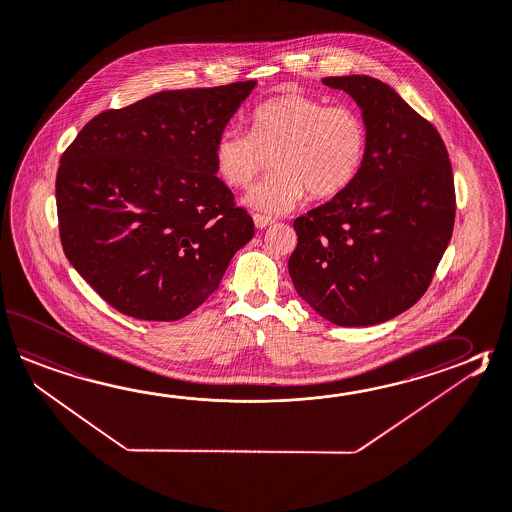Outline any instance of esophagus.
<instances>
[{
	"label": "esophagus",
	"instance_id": "esophagus-1",
	"mask_svg": "<svg viewBox=\"0 0 512 512\" xmlns=\"http://www.w3.org/2000/svg\"><path fill=\"white\" fill-rule=\"evenodd\" d=\"M253 222H255V228H257V230H264V228L272 226L275 220H273L272 217L261 215V213H253Z\"/></svg>",
	"mask_w": 512,
	"mask_h": 512
}]
</instances>
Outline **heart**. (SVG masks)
Segmentation results:
<instances>
[{
    "label": "heart",
    "mask_w": 512,
    "mask_h": 512,
    "mask_svg": "<svg viewBox=\"0 0 512 512\" xmlns=\"http://www.w3.org/2000/svg\"><path fill=\"white\" fill-rule=\"evenodd\" d=\"M251 131L222 127L213 160L219 177L235 189L250 186L273 153L270 177L253 189L255 208L282 213L310 193L328 199L348 188L363 166L366 126L352 105H326L301 91H288L257 105Z\"/></svg>",
    "instance_id": "obj_1"
}]
</instances>
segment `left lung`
I'll return each mask as SVG.
<instances>
[{
    "instance_id": "obj_1",
    "label": "left lung",
    "mask_w": 512,
    "mask_h": 512,
    "mask_svg": "<svg viewBox=\"0 0 512 512\" xmlns=\"http://www.w3.org/2000/svg\"><path fill=\"white\" fill-rule=\"evenodd\" d=\"M343 89L363 111L366 151L354 182L293 220V286L337 326L383 323L418 303L449 246L456 191L438 129L381 80L352 74Z\"/></svg>"
}]
</instances>
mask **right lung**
<instances>
[{"label":"right lung","instance_id":"1","mask_svg":"<svg viewBox=\"0 0 512 512\" xmlns=\"http://www.w3.org/2000/svg\"><path fill=\"white\" fill-rule=\"evenodd\" d=\"M255 84L151 94L94 116L63 151L56 208L65 257L118 312L186 317L253 237L248 211L215 175L213 146Z\"/></svg>","mask_w":512,"mask_h":512}]
</instances>
